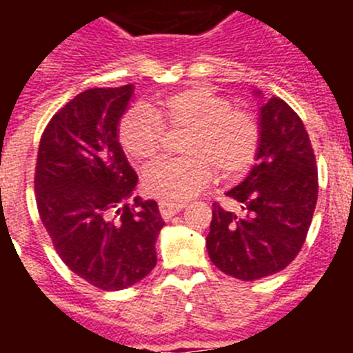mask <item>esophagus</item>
Segmentation results:
<instances>
[{"mask_svg":"<svg viewBox=\"0 0 353 353\" xmlns=\"http://www.w3.org/2000/svg\"><path fill=\"white\" fill-rule=\"evenodd\" d=\"M183 207H185L183 203H168V201H161L159 203V210H161V215L164 219H171L174 214L182 212Z\"/></svg>","mask_w":353,"mask_h":353,"instance_id":"1","label":"esophagus"}]
</instances>
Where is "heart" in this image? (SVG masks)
I'll use <instances>...</instances> for the list:
<instances>
[{"instance_id": "1", "label": "heart", "mask_w": 353, "mask_h": 353, "mask_svg": "<svg viewBox=\"0 0 353 353\" xmlns=\"http://www.w3.org/2000/svg\"><path fill=\"white\" fill-rule=\"evenodd\" d=\"M164 129L191 130L183 145L191 157L159 161L143 176L145 191L168 203L192 198L217 170L223 179L240 176L260 150L256 118L203 86L132 108L121 118L118 143L132 164L146 166L161 152Z\"/></svg>"}]
</instances>
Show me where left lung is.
<instances>
[{
  "instance_id": "1",
  "label": "left lung",
  "mask_w": 353,
  "mask_h": 353,
  "mask_svg": "<svg viewBox=\"0 0 353 353\" xmlns=\"http://www.w3.org/2000/svg\"><path fill=\"white\" fill-rule=\"evenodd\" d=\"M226 196L239 201L244 214L214 203L207 236L212 263L242 281L272 276L288 267L311 226L318 170L304 123L279 97L260 108L256 164Z\"/></svg>"
}]
</instances>
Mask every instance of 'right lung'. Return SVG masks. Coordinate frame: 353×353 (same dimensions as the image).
I'll return each instance as SVG.
<instances>
[{
  "label": "right lung",
  "instance_id": "right-lung-1",
  "mask_svg": "<svg viewBox=\"0 0 353 353\" xmlns=\"http://www.w3.org/2000/svg\"><path fill=\"white\" fill-rule=\"evenodd\" d=\"M132 93V84L81 92L51 118L37 157V207L56 252L105 292L152 272L164 226L154 199L127 203L138 174L118 143V123Z\"/></svg>",
  "mask_w": 353,
  "mask_h": 353
}]
</instances>
